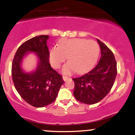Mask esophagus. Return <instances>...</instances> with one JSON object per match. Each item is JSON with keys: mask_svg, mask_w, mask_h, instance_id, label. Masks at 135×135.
Returning <instances> with one entry per match:
<instances>
[{"mask_svg": "<svg viewBox=\"0 0 135 135\" xmlns=\"http://www.w3.org/2000/svg\"><path fill=\"white\" fill-rule=\"evenodd\" d=\"M69 78V76H62V80H63L64 81H66V80H67Z\"/></svg>", "mask_w": 135, "mask_h": 135, "instance_id": "esophagus-1", "label": "esophagus"}]
</instances>
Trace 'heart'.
Listing matches in <instances>:
<instances>
[{"instance_id":"heart-1","label":"heart","mask_w":135,"mask_h":135,"mask_svg":"<svg viewBox=\"0 0 135 135\" xmlns=\"http://www.w3.org/2000/svg\"><path fill=\"white\" fill-rule=\"evenodd\" d=\"M99 52V46L94 40L63 38L59 40L58 46L50 49L49 57L51 65L55 69H59L68 57L69 61L64 65L62 73L70 74L76 71L81 73L92 67Z\"/></svg>"}]
</instances>
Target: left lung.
I'll return each instance as SVG.
<instances>
[{"label": "left lung", "mask_w": 135, "mask_h": 135, "mask_svg": "<svg viewBox=\"0 0 135 135\" xmlns=\"http://www.w3.org/2000/svg\"><path fill=\"white\" fill-rule=\"evenodd\" d=\"M101 55L97 65L91 70L73 80L76 100L93 104L104 99L111 90L117 75V63L112 51L97 39Z\"/></svg>", "instance_id": "1"}]
</instances>
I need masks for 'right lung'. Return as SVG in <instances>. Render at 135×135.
Listing matches in <instances>:
<instances>
[{"label": "right lung", "mask_w": 135, "mask_h": 135, "mask_svg": "<svg viewBox=\"0 0 135 135\" xmlns=\"http://www.w3.org/2000/svg\"><path fill=\"white\" fill-rule=\"evenodd\" d=\"M48 38V35H40L23 43L17 49L12 65V80L16 90L27 103L37 108L54 102L64 83L62 76L50 64L46 43ZM28 52L37 54L39 63L35 71L26 73L22 70L21 64Z\"/></svg>", "instance_id": "1"}]
</instances>
